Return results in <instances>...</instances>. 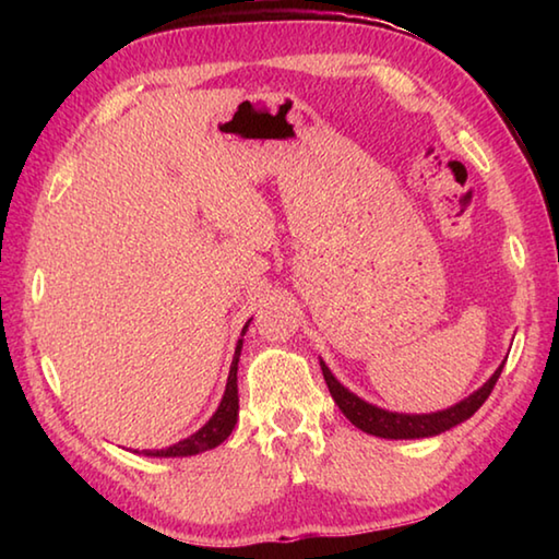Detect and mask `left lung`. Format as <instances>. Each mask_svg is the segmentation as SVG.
<instances>
[{"instance_id":"obj_1","label":"left lung","mask_w":559,"mask_h":559,"mask_svg":"<svg viewBox=\"0 0 559 559\" xmlns=\"http://www.w3.org/2000/svg\"><path fill=\"white\" fill-rule=\"evenodd\" d=\"M503 365L506 359L500 362L498 370L490 374V380L484 386H478L476 392L468 394L466 400L449 406V409L431 412V414H400V412L382 409V406L365 402L362 396L349 392L347 386L340 384L337 377L330 372V367L323 362V359H320V370H323L328 390L333 394L340 412H343L357 429H362L365 433H372V437H380V439H427V437H439V433L459 427V424L471 419V416L484 406L490 392H493L500 372H503Z\"/></svg>"}]
</instances>
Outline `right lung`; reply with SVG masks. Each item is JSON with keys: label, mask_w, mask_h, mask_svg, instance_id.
Listing matches in <instances>:
<instances>
[{"label": "right lung", "mask_w": 559, "mask_h": 559, "mask_svg": "<svg viewBox=\"0 0 559 559\" xmlns=\"http://www.w3.org/2000/svg\"><path fill=\"white\" fill-rule=\"evenodd\" d=\"M249 323H251V320H249ZM249 323L243 325L239 343H236L234 359H231V370H229V380H226L224 396H222L219 406H216V412L212 414V419L206 421L200 431H194L192 437L177 441V443H173V447L153 449V451L145 449V451H135V453H143V456H153V459L194 456V453L216 449V447H219V443L226 441V437H229L231 429L236 427V419H239V386H236V372H239V357H241L243 335H246V330H249Z\"/></svg>", "instance_id": "1"}]
</instances>
